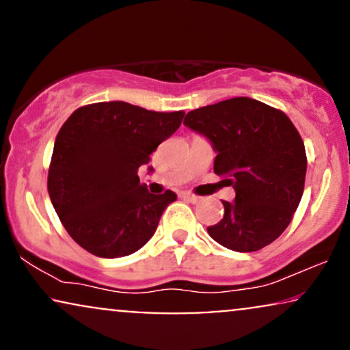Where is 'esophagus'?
<instances>
[{
  "instance_id": "esophagus-1",
  "label": "esophagus",
  "mask_w": 350,
  "mask_h": 350,
  "mask_svg": "<svg viewBox=\"0 0 350 350\" xmlns=\"http://www.w3.org/2000/svg\"><path fill=\"white\" fill-rule=\"evenodd\" d=\"M180 198L183 199H186V200H189V202H192V204H196V202H199V196H196V194H191V192H183V194H180Z\"/></svg>"
}]
</instances>
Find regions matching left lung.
<instances>
[{"label":"left lung","mask_w":350,"mask_h":350,"mask_svg":"<svg viewBox=\"0 0 350 350\" xmlns=\"http://www.w3.org/2000/svg\"><path fill=\"white\" fill-rule=\"evenodd\" d=\"M184 124L211 139L214 172L235 189L208 235L234 252L275 242L290 226L306 179L304 143L291 120L258 100L237 97L189 111Z\"/></svg>","instance_id":"obj_1"}]
</instances>
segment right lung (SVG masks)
Masks as SVG:
<instances>
[{
	"mask_svg": "<svg viewBox=\"0 0 350 350\" xmlns=\"http://www.w3.org/2000/svg\"><path fill=\"white\" fill-rule=\"evenodd\" d=\"M184 111L126 102L80 107L59 130L47 191L67 234L100 258L135 253L156 232L172 191L150 194L138 170L180 126Z\"/></svg>",
	"mask_w": 350,
	"mask_h": 350,
	"instance_id": "right-lung-1",
	"label": "right lung"
}]
</instances>
